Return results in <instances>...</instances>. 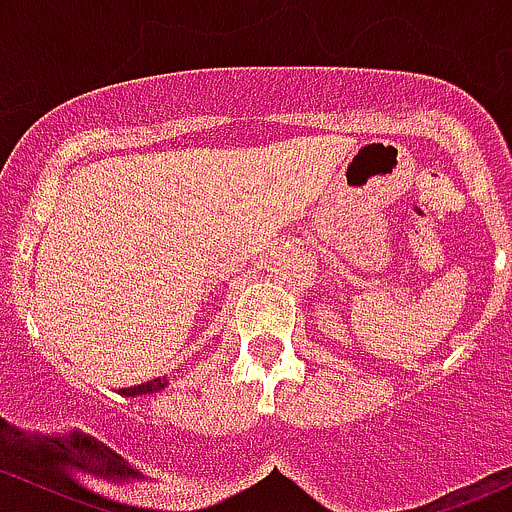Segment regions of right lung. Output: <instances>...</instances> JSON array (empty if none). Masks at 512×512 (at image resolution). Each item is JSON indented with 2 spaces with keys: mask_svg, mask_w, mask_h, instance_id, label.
Instances as JSON below:
<instances>
[{
  "mask_svg": "<svg viewBox=\"0 0 512 512\" xmlns=\"http://www.w3.org/2000/svg\"><path fill=\"white\" fill-rule=\"evenodd\" d=\"M168 384H170V381L165 379V376H163V379H160V376H158V379L146 381V384H141V386L121 389V391H118V394H121V396H148V394H156V391H163Z\"/></svg>",
  "mask_w": 512,
  "mask_h": 512,
  "instance_id": "right-lung-1",
  "label": "right lung"
}]
</instances>
